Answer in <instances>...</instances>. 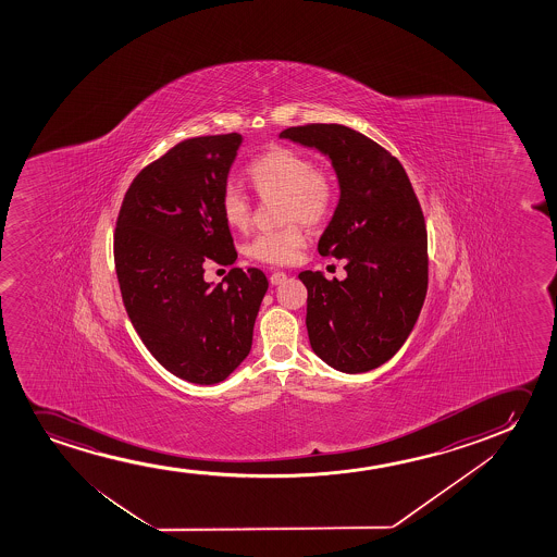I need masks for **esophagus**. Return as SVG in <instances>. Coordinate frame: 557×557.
<instances>
[{"label": "esophagus", "instance_id": "1", "mask_svg": "<svg viewBox=\"0 0 557 557\" xmlns=\"http://www.w3.org/2000/svg\"><path fill=\"white\" fill-rule=\"evenodd\" d=\"M285 282H287V274L285 272H274V274L270 275V283L272 285H282Z\"/></svg>", "mask_w": 557, "mask_h": 557}]
</instances>
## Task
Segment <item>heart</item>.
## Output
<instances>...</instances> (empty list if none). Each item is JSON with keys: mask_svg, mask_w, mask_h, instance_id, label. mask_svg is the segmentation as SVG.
<instances>
[{"mask_svg": "<svg viewBox=\"0 0 557 557\" xmlns=\"http://www.w3.org/2000/svg\"><path fill=\"white\" fill-rule=\"evenodd\" d=\"M247 178L260 198H282V222L300 221L318 226L327 219L335 203L333 176L313 169L306 153L293 148H274L251 161ZM222 216L230 228L245 232L251 226L252 207L244 191L228 186L221 199ZM305 245L298 224L274 232H262L247 245V255L264 264H289Z\"/></svg>", "mask_w": 557, "mask_h": 557, "instance_id": "obj_1", "label": "heart"}]
</instances>
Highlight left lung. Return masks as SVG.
Returning <instances> with one entry per match:
<instances>
[{
	"label": "left lung",
	"instance_id": "1",
	"mask_svg": "<svg viewBox=\"0 0 557 557\" xmlns=\"http://www.w3.org/2000/svg\"><path fill=\"white\" fill-rule=\"evenodd\" d=\"M280 137L325 153L341 199L318 251L346 259V280L306 270L312 350L343 373L381 367L404 346L428 289L424 214L404 165L371 138L338 123H310Z\"/></svg>",
	"mask_w": 557,
	"mask_h": 557
}]
</instances>
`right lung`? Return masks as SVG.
<instances>
[{"label":"right lung","mask_w":557,"mask_h":557,"mask_svg":"<svg viewBox=\"0 0 557 557\" xmlns=\"http://www.w3.org/2000/svg\"><path fill=\"white\" fill-rule=\"evenodd\" d=\"M242 140L228 133L173 146L135 176L115 222L131 323L160 366L194 384L224 381L249 356L268 290L259 268H232L219 285L203 280L207 260L237 259L221 199Z\"/></svg>","instance_id":"add662e5"}]
</instances>
